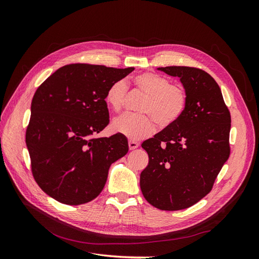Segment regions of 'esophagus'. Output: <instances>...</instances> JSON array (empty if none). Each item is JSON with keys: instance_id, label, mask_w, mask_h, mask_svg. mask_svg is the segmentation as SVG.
Listing matches in <instances>:
<instances>
[{"instance_id": "obj_1", "label": "esophagus", "mask_w": 259, "mask_h": 259, "mask_svg": "<svg viewBox=\"0 0 259 259\" xmlns=\"http://www.w3.org/2000/svg\"><path fill=\"white\" fill-rule=\"evenodd\" d=\"M138 146H139V144L137 142H134V140H130V142H128L130 150H134V149L138 148Z\"/></svg>"}]
</instances>
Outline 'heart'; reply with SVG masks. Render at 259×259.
Returning <instances> with one entry per match:
<instances>
[{
	"label": "heart",
	"instance_id": "heart-1",
	"mask_svg": "<svg viewBox=\"0 0 259 259\" xmlns=\"http://www.w3.org/2000/svg\"><path fill=\"white\" fill-rule=\"evenodd\" d=\"M135 89L145 94L139 111L146 114H125L112 123L115 132L133 140H139L152 135L155 123L161 128L174 125L183 116L188 103L186 91L170 84L167 77L144 72L133 79ZM127 94V84L124 80L113 82L106 93V100L115 112L121 111Z\"/></svg>",
	"mask_w": 259,
	"mask_h": 259
}]
</instances>
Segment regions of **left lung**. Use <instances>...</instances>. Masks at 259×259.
I'll return each instance as SVG.
<instances>
[{"label": "left lung", "mask_w": 259, "mask_h": 259, "mask_svg": "<svg viewBox=\"0 0 259 259\" xmlns=\"http://www.w3.org/2000/svg\"><path fill=\"white\" fill-rule=\"evenodd\" d=\"M177 76L188 96L183 116L142 147L149 155L140 174L145 199L162 210L192 206L210 192L230 155L231 116L216 81L193 67L158 68Z\"/></svg>", "instance_id": "obj_1"}]
</instances>
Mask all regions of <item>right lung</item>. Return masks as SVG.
Here are the masks:
<instances>
[{
	"label": "right lung",
	"mask_w": 259,
	"mask_h": 259,
	"mask_svg": "<svg viewBox=\"0 0 259 259\" xmlns=\"http://www.w3.org/2000/svg\"><path fill=\"white\" fill-rule=\"evenodd\" d=\"M133 70L71 64L37 88L26 144L34 180L53 199L68 205L94 200L104 189L111 164L127 153V139L120 133L94 135L109 124V86Z\"/></svg>",
	"instance_id": "right-lung-1"
}]
</instances>
